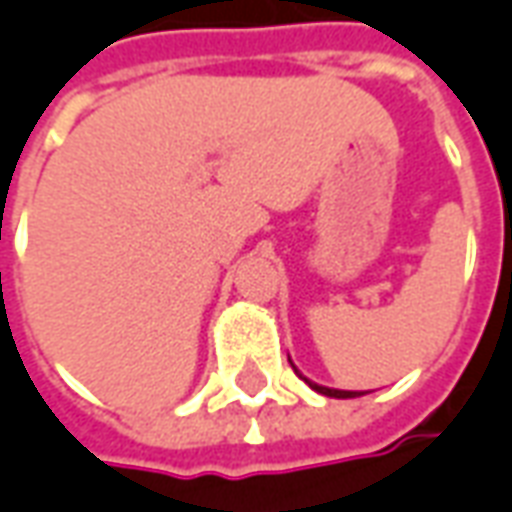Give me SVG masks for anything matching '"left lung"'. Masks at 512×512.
Segmentation results:
<instances>
[{
    "label": "left lung",
    "mask_w": 512,
    "mask_h": 512,
    "mask_svg": "<svg viewBox=\"0 0 512 512\" xmlns=\"http://www.w3.org/2000/svg\"><path fill=\"white\" fill-rule=\"evenodd\" d=\"M297 372V369H295ZM297 375H300V372H297ZM300 378H303V375H300ZM308 383V386H311V389L314 391H320V394H325V397H336V400H350V397H361V394H364V391H342V389H328V386H320V383H311V380L308 378H303Z\"/></svg>",
    "instance_id": "obj_1"
}]
</instances>
